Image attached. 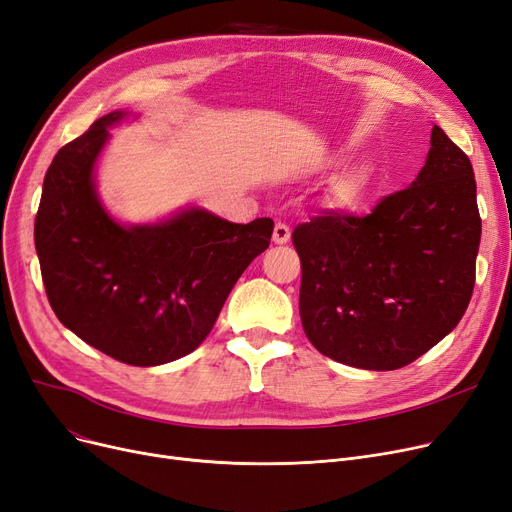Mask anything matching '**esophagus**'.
I'll use <instances>...</instances> for the list:
<instances>
[{
    "label": "esophagus",
    "instance_id": "esophagus-1",
    "mask_svg": "<svg viewBox=\"0 0 512 512\" xmlns=\"http://www.w3.org/2000/svg\"><path fill=\"white\" fill-rule=\"evenodd\" d=\"M272 240L276 244H286L288 240H291V228H288L286 224H282V221H278V224L274 226V236Z\"/></svg>",
    "mask_w": 512,
    "mask_h": 512
}]
</instances>
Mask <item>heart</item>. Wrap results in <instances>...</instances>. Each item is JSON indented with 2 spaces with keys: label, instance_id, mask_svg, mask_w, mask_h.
<instances>
[{
  "label": "heart",
  "instance_id": "1",
  "mask_svg": "<svg viewBox=\"0 0 512 512\" xmlns=\"http://www.w3.org/2000/svg\"><path fill=\"white\" fill-rule=\"evenodd\" d=\"M376 184V167L362 161L343 169L328 190L330 203L339 209H355L362 205Z\"/></svg>",
  "mask_w": 512,
  "mask_h": 512
}]
</instances>
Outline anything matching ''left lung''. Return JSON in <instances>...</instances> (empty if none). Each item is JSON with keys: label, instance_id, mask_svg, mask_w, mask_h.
Returning <instances> with one entry per match:
<instances>
[{"label": "left lung", "instance_id": "1", "mask_svg": "<svg viewBox=\"0 0 512 512\" xmlns=\"http://www.w3.org/2000/svg\"><path fill=\"white\" fill-rule=\"evenodd\" d=\"M481 240L469 157L433 125L425 167L366 217L324 213L293 232L303 330L326 358L402 368L469 307Z\"/></svg>", "mask_w": 512, "mask_h": 512}]
</instances>
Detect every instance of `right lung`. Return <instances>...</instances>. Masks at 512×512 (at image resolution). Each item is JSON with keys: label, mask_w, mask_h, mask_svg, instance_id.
<instances>
[{"label": "right lung", "mask_w": 512, "mask_h": 512, "mask_svg": "<svg viewBox=\"0 0 512 512\" xmlns=\"http://www.w3.org/2000/svg\"><path fill=\"white\" fill-rule=\"evenodd\" d=\"M138 113L113 110L58 150L35 217V249L58 320L87 345L131 366H161L201 345L274 221L232 224L186 207L154 224H121L96 190L108 129Z\"/></svg>", "instance_id": "add662e5"}]
</instances>
